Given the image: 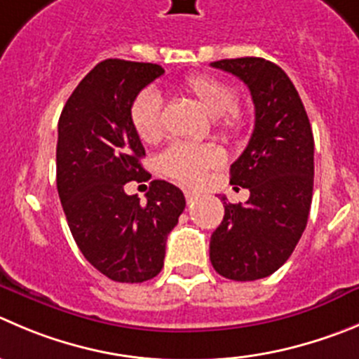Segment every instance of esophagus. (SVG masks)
I'll list each match as a JSON object with an SVG mask.
<instances>
[{"mask_svg":"<svg viewBox=\"0 0 359 359\" xmlns=\"http://www.w3.org/2000/svg\"><path fill=\"white\" fill-rule=\"evenodd\" d=\"M183 194H185V199H187V203H189V204H192L194 201H196L197 197H199V194L194 192V190H189V189L183 190Z\"/></svg>","mask_w":359,"mask_h":359,"instance_id":"obj_1","label":"esophagus"}]
</instances>
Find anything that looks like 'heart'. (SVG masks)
Returning <instances> with one entry per match:
<instances>
[{
  "mask_svg": "<svg viewBox=\"0 0 359 359\" xmlns=\"http://www.w3.org/2000/svg\"><path fill=\"white\" fill-rule=\"evenodd\" d=\"M180 91L192 98L208 116L215 118L217 130L224 137L240 139L248 132V112L236 105V91L215 75H189L180 83ZM130 119L137 137L146 144L156 142L163 134L162 104L155 91L139 95L130 109ZM224 155L215 144H185L176 142L160 156V167L167 176L185 185L203 182L206 170L220 165Z\"/></svg>",
  "mask_w": 359,
  "mask_h": 359,
  "instance_id": "obj_1",
  "label": "heart"
}]
</instances>
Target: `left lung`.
I'll return each mask as SVG.
<instances>
[{
  "label": "left lung",
  "mask_w": 359,
  "mask_h": 359,
  "mask_svg": "<svg viewBox=\"0 0 359 359\" xmlns=\"http://www.w3.org/2000/svg\"><path fill=\"white\" fill-rule=\"evenodd\" d=\"M248 86L255 107L252 137L231 165V185L250 190L245 204L225 203L211 234L210 261L236 282L275 273L291 257L309 220L313 190V135L294 84L262 57L213 61ZM234 187V189H236Z\"/></svg>",
  "instance_id": "left-lung-1"
}]
</instances>
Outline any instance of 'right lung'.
Instances as JSON below:
<instances>
[{
    "mask_svg": "<svg viewBox=\"0 0 359 359\" xmlns=\"http://www.w3.org/2000/svg\"><path fill=\"white\" fill-rule=\"evenodd\" d=\"M163 74L155 63L100 61L75 88L57 123L56 183L75 243L107 278L139 284L163 268L165 241L185 210V196L162 180L146 203L128 182H146V155L130 119L141 90Z\"/></svg>",
    "mask_w": 359,
    "mask_h": 359,
    "instance_id": "1",
    "label": "right lung"
}]
</instances>
